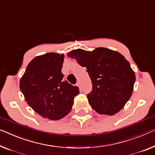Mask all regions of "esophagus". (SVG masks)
I'll return each instance as SVG.
<instances>
[{"instance_id": "obj_1", "label": "esophagus", "mask_w": 155, "mask_h": 155, "mask_svg": "<svg viewBox=\"0 0 155 155\" xmlns=\"http://www.w3.org/2000/svg\"><path fill=\"white\" fill-rule=\"evenodd\" d=\"M77 86H78V87H80H80H81V84H80V82H78Z\"/></svg>"}]
</instances>
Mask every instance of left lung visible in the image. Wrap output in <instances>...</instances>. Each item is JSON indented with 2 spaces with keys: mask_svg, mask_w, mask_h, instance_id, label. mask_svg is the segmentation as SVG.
Here are the masks:
<instances>
[{
  "mask_svg": "<svg viewBox=\"0 0 155 155\" xmlns=\"http://www.w3.org/2000/svg\"><path fill=\"white\" fill-rule=\"evenodd\" d=\"M83 67L91 80L87 98L100 114L112 116L123 108L132 94L136 77L129 61L120 53L105 48L93 51L77 49L68 53Z\"/></svg>",
  "mask_w": 155,
  "mask_h": 155,
  "instance_id": "obj_1",
  "label": "left lung"
}]
</instances>
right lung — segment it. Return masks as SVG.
<instances>
[{"mask_svg":"<svg viewBox=\"0 0 155 155\" xmlns=\"http://www.w3.org/2000/svg\"><path fill=\"white\" fill-rule=\"evenodd\" d=\"M64 54L49 53L35 58L20 80V89L25 101L44 118L57 120L72 109L78 87L63 79Z\"/></svg>","mask_w":155,"mask_h":155,"instance_id":"right-lung-1","label":"right lung"}]
</instances>
